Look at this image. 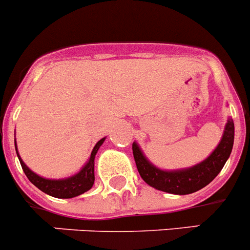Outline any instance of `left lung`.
Wrapping results in <instances>:
<instances>
[{"mask_svg": "<svg viewBox=\"0 0 250 250\" xmlns=\"http://www.w3.org/2000/svg\"><path fill=\"white\" fill-rule=\"evenodd\" d=\"M234 139V123L232 118L227 121L225 128L224 137L220 142L219 146L214 150L211 155L205 161L200 162L192 168L181 169V171H162L152 166L139 146L133 143V156L135 165L142 178L149 186L154 187L162 192L171 193V194H190L197 190L202 189L210 183L226 164L233 146Z\"/></svg>", "mask_w": 250, "mask_h": 250, "instance_id": "obj_1", "label": "left lung"}]
</instances>
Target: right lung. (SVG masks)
Segmentation results:
<instances>
[{"label": "right lung", "mask_w": 250, "mask_h": 250, "mask_svg": "<svg viewBox=\"0 0 250 250\" xmlns=\"http://www.w3.org/2000/svg\"><path fill=\"white\" fill-rule=\"evenodd\" d=\"M104 140H105V138H103V139L96 143L93 151H91L88 164L82 168V171L79 173H77L76 176L69 177L67 179L42 178V177L35 174L25 166V164L19 157L18 151H17V155H18L21 168H23L25 176L28 177V179L34 186L38 187L41 192L46 193V194L51 195V197L61 198V199H69V198H74L77 195L83 194V193H85L86 190H89L93 187L94 181H95V176H94V159H95L96 152H98L99 147L101 146Z\"/></svg>", "instance_id": "right-lung-1"}]
</instances>
